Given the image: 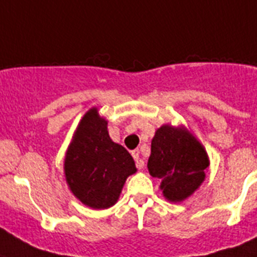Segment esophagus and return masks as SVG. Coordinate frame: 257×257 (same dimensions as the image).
Wrapping results in <instances>:
<instances>
[{"mask_svg":"<svg viewBox=\"0 0 257 257\" xmlns=\"http://www.w3.org/2000/svg\"><path fill=\"white\" fill-rule=\"evenodd\" d=\"M132 157H133V158H135L136 166H137V169H139V170L144 169V166H145V162H144V159H142L141 157H140V150H137V149H136V150H133V152H132Z\"/></svg>","mask_w":257,"mask_h":257,"instance_id":"1","label":"esophagus"}]
</instances>
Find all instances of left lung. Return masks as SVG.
Wrapping results in <instances>:
<instances>
[{"label": "left lung", "mask_w": 257, "mask_h": 257, "mask_svg": "<svg viewBox=\"0 0 257 257\" xmlns=\"http://www.w3.org/2000/svg\"><path fill=\"white\" fill-rule=\"evenodd\" d=\"M209 158L204 146L184 126L162 125L152 140L148 169L161 179V189L169 201L180 202L205 179Z\"/></svg>", "instance_id": "left-lung-1"}]
</instances>
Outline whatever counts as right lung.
<instances>
[{"label": "right lung", "mask_w": 257, "mask_h": 257, "mask_svg": "<svg viewBox=\"0 0 257 257\" xmlns=\"http://www.w3.org/2000/svg\"><path fill=\"white\" fill-rule=\"evenodd\" d=\"M137 171L128 150L111 140L96 107L79 121L68 148L64 172L69 188L92 209L115 205L129 175Z\"/></svg>", "instance_id": "right-lung-1"}]
</instances>
